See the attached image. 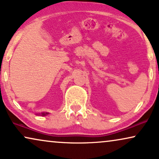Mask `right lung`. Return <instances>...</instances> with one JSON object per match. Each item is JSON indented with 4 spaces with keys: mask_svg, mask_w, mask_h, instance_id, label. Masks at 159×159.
<instances>
[{
    "mask_svg": "<svg viewBox=\"0 0 159 159\" xmlns=\"http://www.w3.org/2000/svg\"><path fill=\"white\" fill-rule=\"evenodd\" d=\"M47 114H49V113L48 112H42V116H44V115H46Z\"/></svg>",
    "mask_w": 159,
    "mask_h": 159,
    "instance_id": "obj_1",
    "label": "right lung"
}]
</instances>
